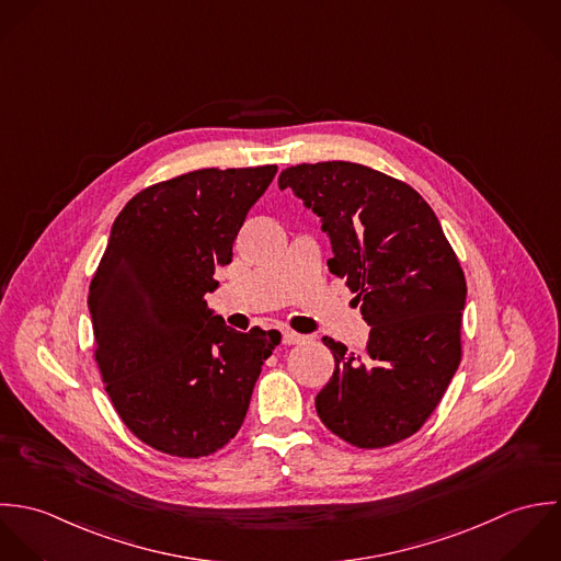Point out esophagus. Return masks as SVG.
Wrapping results in <instances>:
<instances>
[{
    "label": "esophagus",
    "instance_id": "34e87169",
    "mask_svg": "<svg viewBox=\"0 0 561 561\" xmlns=\"http://www.w3.org/2000/svg\"><path fill=\"white\" fill-rule=\"evenodd\" d=\"M306 337L301 336V334H297V332H293V330H284L282 332V342L284 344H299V342H304Z\"/></svg>",
    "mask_w": 561,
    "mask_h": 561
}]
</instances>
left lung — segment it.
I'll return each mask as SVG.
<instances>
[{
    "label": "left lung",
    "instance_id": "left-lung-1",
    "mask_svg": "<svg viewBox=\"0 0 561 561\" xmlns=\"http://www.w3.org/2000/svg\"><path fill=\"white\" fill-rule=\"evenodd\" d=\"M290 188L321 217L344 279L370 325L362 353L323 337L334 375L317 394L323 425L359 448L416 434L461 359L466 279L430 204L405 182L355 162L288 167Z\"/></svg>",
    "mask_w": 561,
    "mask_h": 561
}]
</instances>
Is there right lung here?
<instances>
[{
    "label": "right lung",
    "instance_id": "obj_1",
    "mask_svg": "<svg viewBox=\"0 0 561 561\" xmlns=\"http://www.w3.org/2000/svg\"><path fill=\"white\" fill-rule=\"evenodd\" d=\"M275 173V164L191 171L140 191L114 221L89 290L95 359L116 414L156 450L224 448L279 344L275 330L225 328L206 304Z\"/></svg>",
    "mask_w": 561,
    "mask_h": 561
}]
</instances>
